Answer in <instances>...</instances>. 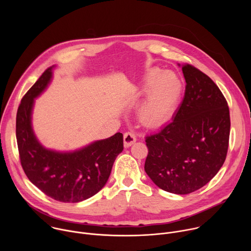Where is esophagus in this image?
I'll return each mask as SVG.
<instances>
[{
  "label": "esophagus",
  "mask_w": 251,
  "mask_h": 251,
  "mask_svg": "<svg viewBox=\"0 0 251 251\" xmlns=\"http://www.w3.org/2000/svg\"><path fill=\"white\" fill-rule=\"evenodd\" d=\"M136 142V136L133 132H126L124 134V147L128 148Z\"/></svg>",
  "instance_id": "34e87169"
}]
</instances>
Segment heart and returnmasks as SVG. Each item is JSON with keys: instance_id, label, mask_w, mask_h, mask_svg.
I'll return each instance as SVG.
<instances>
[{"instance_id": "obj_1", "label": "heart", "mask_w": 251, "mask_h": 251, "mask_svg": "<svg viewBox=\"0 0 251 251\" xmlns=\"http://www.w3.org/2000/svg\"><path fill=\"white\" fill-rule=\"evenodd\" d=\"M144 87H148L139 115L147 126L165 123L174 113L183 93V82L173 71L152 69L147 74Z\"/></svg>"}]
</instances>
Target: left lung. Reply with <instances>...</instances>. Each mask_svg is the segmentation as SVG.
Here are the masks:
<instances>
[{
    "instance_id": "8db88e82",
    "label": "left lung",
    "mask_w": 251,
    "mask_h": 251,
    "mask_svg": "<svg viewBox=\"0 0 251 251\" xmlns=\"http://www.w3.org/2000/svg\"><path fill=\"white\" fill-rule=\"evenodd\" d=\"M185 96L173 121L146 137L145 172L160 189L191 194L223 167L228 149L230 118L227 102L206 75L183 64Z\"/></svg>"
}]
</instances>
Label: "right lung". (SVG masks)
Segmentation results:
<instances>
[{"instance_id": "obj_1", "label": "right lung", "mask_w": 251, "mask_h": 251, "mask_svg": "<svg viewBox=\"0 0 251 251\" xmlns=\"http://www.w3.org/2000/svg\"><path fill=\"white\" fill-rule=\"evenodd\" d=\"M52 77L49 67L23 97L17 112L16 135L20 160L28 180L50 198L78 202L97 194L108 181L116 157L123 151V134L91 143L74 152L46 149L31 127L33 99Z\"/></svg>"}]
</instances>
